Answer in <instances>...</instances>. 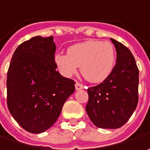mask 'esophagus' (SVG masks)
<instances>
[{
	"label": "esophagus",
	"instance_id": "esophagus-1",
	"mask_svg": "<svg viewBox=\"0 0 150 150\" xmlns=\"http://www.w3.org/2000/svg\"><path fill=\"white\" fill-rule=\"evenodd\" d=\"M82 89H84V86L81 83H79V82H76L75 83V90L79 91V90H82Z\"/></svg>",
	"mask_w": 150,
	"mask_h": 150
}]
</instances>
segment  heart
<instances>
[{
	"instance_id": "heart-1",
	"label": "heart",
	"mask_w": 150,
	"mask_h": 150,
	"mask_svg": "<svg viewBox=\"0 0 150 150\" xmlns=\"http://www.w3.org/2000/svg\"><path fill=\"white\" fill-rule=\"evenodd\" d=\"M54 62L65 77L75 75L81 66V72L88 81L100 83L113 71L116 51L112 42L90 39L71 45L67 54H55Z\"/></svg>"
}]
</instances>
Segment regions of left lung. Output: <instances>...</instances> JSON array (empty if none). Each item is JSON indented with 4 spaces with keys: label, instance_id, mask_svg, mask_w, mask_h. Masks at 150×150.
Wrapping results in <instances>:
<instances>
[{
    "label": "left lung",
    "instance_id": "8db88e82",
    "mask_svg": "<svg viewBox=\"0 0 150 150\" xmlns=\"http://www.w3.org/2000/svg\"><path fill=\"white\" fill-rule=\"evenodd\" d=\"M117 51L112 74L101 84L87 89L86 110L96 127L114 129L127 122L139 101V69L131 51L111 38Z\"/></svg>",
    "mask_w": 150,
    "mask_h": 150
}]
</instances>
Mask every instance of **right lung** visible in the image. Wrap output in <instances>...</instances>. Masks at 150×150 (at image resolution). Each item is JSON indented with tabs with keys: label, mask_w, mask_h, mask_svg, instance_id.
<instances>
[{
	"label": "right lung",
	"mask_w": 150,
	"mask_h": 150,
	"mask_svg": "<svg viewBox=\"0 0 150 150\" xmlns=\"http://www.w3.org/2000/svg\"><path fill=\"white\" fill-rule=\"evenodd\" d=\"M53 36H36L15 50L7 71V107L26 131L40 134L58 119L75 82L57 70Z\"/></svg>",
	"instance_id": "right-lung-1"
}]
</instances>
